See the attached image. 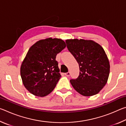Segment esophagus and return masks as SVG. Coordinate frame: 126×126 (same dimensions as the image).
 <instances>
[{
	"label": "esophagus",
	"mask_w": 126,
	"mask_h": 126,
	"mask_svg": "<svg viewBox=\"0 0 126 126\" xmlns=\"http://www.w3.org/2000/svg\"><path fill=\"white\" fill-rule=\"evenodd\" d=\"M70 72H67V73H64V74L65 75L67 76V77H69V76H70Z\"/></svg>",
	"instance_id": "1"
}]
</instances>
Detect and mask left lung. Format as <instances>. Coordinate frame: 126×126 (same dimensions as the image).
<instances>
[{"label": "left lung", "instance_id": "left-lung-1", "mask_svg": "<svg viewBox=\"0 0 126 126\" xmlns=\"http://www.w3.org/2000/svg\"><path fill=\"white\" fill-rule=\"evenodd\" d=\"M68 50L79 66V76L70 82L81 95L92 96L98 93L107 82L110 62L102 47L92 40L67 39Z\"/></svg>", "mask_w": 126, "mask_h": 126}]
</instances>
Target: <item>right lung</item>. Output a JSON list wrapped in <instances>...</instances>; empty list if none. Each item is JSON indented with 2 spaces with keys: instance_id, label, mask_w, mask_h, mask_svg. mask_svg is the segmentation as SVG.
<instances>
[{
  "instance_id": "add662e5",
  "label": "right lung",
  "mask_w": 126,
  "mask_h": 126,
  "mask_svg": "<svg viewBox=\"0 0 126 126\" xmlns=\"http://www.w3.org/2000/svg\"><path fill=\"white\" fill-rule=\"evenodd\" d=\"M65 47L62 39L47 38L29 48L20 66V76L30 93L42 97L53 91L61 77L55 58Z\"/></svg>"
}]
</instances>
